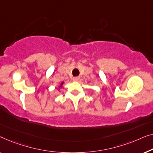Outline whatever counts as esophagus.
Returning <instances> with one entry per match:
<instances>
[{
    "mask_svg": "<svg viewBox=\"0 0 153 153\" xmlns=\"http://www.w3.org/2000/svg\"><path fill=\"white\" fill-rule=\"evenodd\" d=\"M79 79V76H76V77H74V78H73V80L75 81V82H77L78 81Z\"/></svg>",
    "mask_w": 153,
    "mask_h": 153,
    "instance_id": "1",
    "label": "esophagus"
}]
</instances>
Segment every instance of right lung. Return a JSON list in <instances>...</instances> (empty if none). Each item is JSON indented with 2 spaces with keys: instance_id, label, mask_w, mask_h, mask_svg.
I'll return each mask as SVG.
<instances>
[{
  "instance_id": "right-lung-1",
  "label": "right lung",
  "mask_w": 153,
  "mask_h": 153,
  "mask_svg": "<svg viewBox=\"0 0 153 153\" xmlns=\"http://www.w3.org/2000/svg\"><path fill=\"white\" fill-rule=\"evenodd\" d=\"M63 85H64V82H62L61 84H60L59 86V88H58V89H57L58 91H59L60 89H61V88L62 87V86H63Z\"/></svg>"
}]
</instances>
